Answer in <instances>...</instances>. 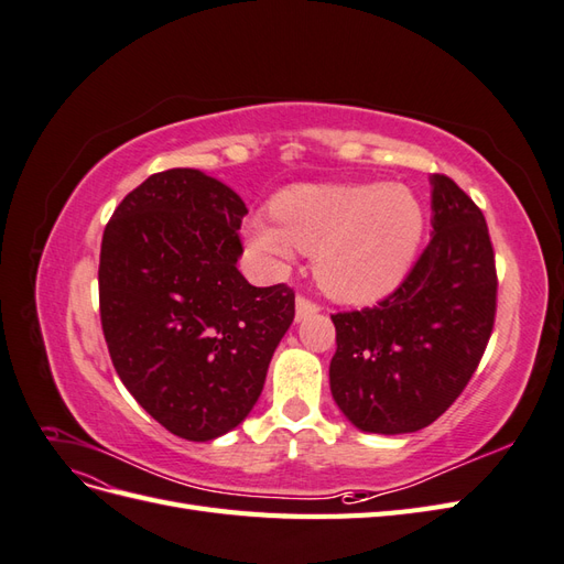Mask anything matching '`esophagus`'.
Returning a JSON list of instances; mask_svg holds the SVG:
<instances>
[{
    "label": "esophagus",
    "instance_id": "obj_1",
    "mask_svg": "<svg viewBox=\"0 0 564 564\" xmlns=\"http://www.w3.org/2000/svg\"><path fill=\"white\" fill-rule=\"evenodd\" d=\"M315 313H319V305H315L313 301L303 299V296L296 299V322H301V319H305V317H311V315H315Z\"/></svg>",
    "mask_w": 564,
    "mask_h": 564
}]
</instances>
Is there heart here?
<instances>
[{
	"mask_svg": "<svg viewBox=\"0 0 564 564\" xmlns=\"http://www.w3.org/2000/svg\"><path fill=\"white\" fill-rule=\"evenodd\" d=\"M278 226L251 218L247 237L270 261L315 251V278L332 299L365 305L398 289L414 265L423 207L400 183L294 185L270 204Z\"/></svg>",
	"mask_w": 564,
	"mask_h": 564,
	"instance_id": "b5f03b06",
	"label": "heart"
}]
</instances>
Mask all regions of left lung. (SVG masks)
<instances>
[{
	"mask_svg": "<svg viewBox=\"0 0 564 564\" xmlns=\"http://www.w3.org/2000/svg\"><path fill=\"white\" fill-rule=\"evenodd\" d=\"M433 235L404 282L377 308L332 315L334 402L362 433L431 425L470 381L497 313V270L482 212L431 176Z\"/></svg>",
	"mask_w": 564,
	"mask_h": 564,
	"instance_id": "obj_1",
	"label": "left lung"
}]
</instances>
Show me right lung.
<instances>
[{"label": "right lung", "mask_w": 564, "mask_h": 564, "mask_svg": "<svg viewBox=\"0 0 564 564\" xmlns=\"http://www.w3.org/2000/svg\"><path fill=\"white\" fill-rule=\"evenodd\" d=\"M247 207L199 169L152 174L100 245V322L127 390L169 433L209 442L259 400L294 322V292L237 270Z\"/></svg>", "instance_id": "1"}]
</instances>
